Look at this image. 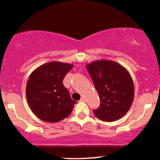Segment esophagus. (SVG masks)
<instances>
[{
  "instance_id": "34e87169",
  "label": "esophagus",
  "mask_w": 160,
  "mask_h": 160,
  "mask_svg": "<svg viewBox=\"0 0 160 160\" xmlns=\"http://www.w3.org/2000/svg\"><path fill=\"white\" fill-rule=\"evenodd\" d=\"M80 101H81V102H84V101H85V98H83V97L81 98V99H80Z\"/></svg>"
}]
</instances>
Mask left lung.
Here are the masks:
<instances>
[{"label":"left lung","instance_id":"left-lung-1","mask_svg":"<svg viewBox=\"0 0 160 160\" xmlns=\"http://www.w3.org/2000/svg\"><path fill=\"white\" fill-rule=\"evenodd\" d=\"M98 92L101 105L93 110L98 118L112 122L122 118L134 98L132 78L122 65L111 60H97L86 65Z\"/></svg>","mask_w":160,"mask_h":160}]
</instances>
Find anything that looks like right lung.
<instances>
[{
	"label": "right lung",
	"mask_w": 160,
	"mask_h": 160,
	"mask_svg": "<svg viewBox=\"0 0 160 160\" xmlns=\"http://www.w3.org/2000/svg\"><path fill=\"white\" fill-rule=\"evenodd\" d=\"M73 65L51 62L38 67L29 77L26 87L28 103L32 112L46 122L57 123L68 116L77 102L63 85Z\"/></svg>",
	"instance_id": "1"
}]
</instances>
